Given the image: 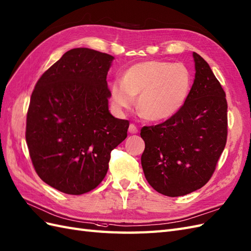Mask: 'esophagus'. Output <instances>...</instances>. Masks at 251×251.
Here are the masks:
<instances>
[{
  "label": "esophagus",
  "instance_id": "esophagus-1",
  "mask_svg": "<svg viewBox=\"0 0 251 251\" xmlns=\"http://www.w3.org/2000/svg\"><path fill=\"white\" fill-rule=\"evenodd\" d=\"M128 131L130 133H138V127L134 124H130L129 128H128Z\"/></svg>",
  "mask_w": 251,
  "mask_h": 251
}]
</instances>
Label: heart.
<instances>
[{"label":"heart","mask_w":251,"mask_h":251,"mask_svg":"<svg viewBox=\"0 0 251 251\" xmlns=\"http://www.w3.org/2000/svg\"><path fill=\"white\" fill-rule=\"evenodd\" d=\"M192 76L182 63L147 60L128 68L122 81L110 86L111 101L119 111L129 109L138 95L137 108L146 120L162 121L174 117L187 101Z\"/></svg>","instance_id":"b5f03b06"}]
</instances>
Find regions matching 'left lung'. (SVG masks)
<instances>
[{"label":"left lung","mask_w":251,"mask_h":251,"mask_svg":"<svg viewBox=\"0 0 251 251\" xmlns=\"http://www.w3.org/2000/svg\"><path fill=\"white\" fill-rule=\"evenodd\" d=\"M193 57L195 79L181 110L161 124L141 129L146 180L170 197L202 188L227 142L226 93L208 62L195 52Z\"/></svg>","instance_id":"left-lung-1"}]
</instances>
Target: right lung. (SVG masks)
Here are the masks:
<instances>
[{
    "label": "right lung",
    "mask_w": 251,
    "mask_h": 251,
    "mask_svg": "<svg viewBox=\"0 0 251 251\" xmlns=\"http://www.w3.org/2000/svg\"><path fill=\"white\" fill-rule=\"evenodd\" d=\"M114 57L87 48L68 50L42 74L30 96L26 143L35 171L70 195L95 189L129 122L109 112L107 74Z\"/></svg>",
    "instance_id": "1"
}]
</instances>
